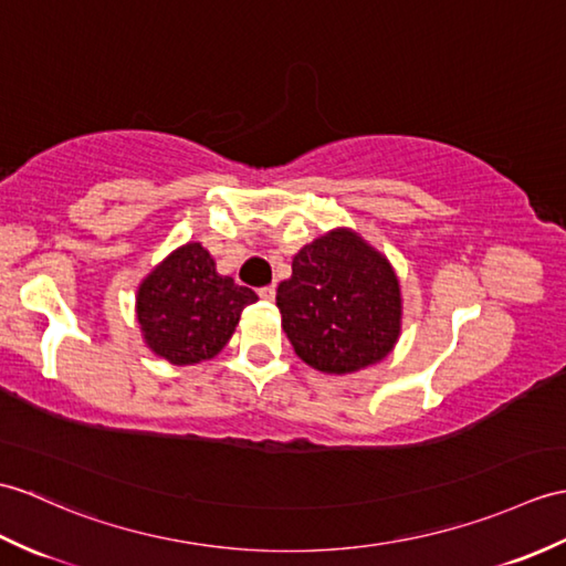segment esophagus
Returning a JSON list of instances; mask_svg holds the SVG:
<instances>
[{
    "label": "esophagus",
    "mask_w": 566,
    "mask_h": 566,
    "mask_svg": "<svg viewBox=\"0 0 566 566\" xmlns=\"http://www.w3.org/2000/svg\"><path fill=\"white\" fill-rule=\"evenodd\" d=\"M258 294H260V298H262V301H274V296H277V286H274V284H270V286H262Z\"/></svg>",
    "instance_id": "1"
}]
</instances>
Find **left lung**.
Returning a JSON list of instances; mask_svg holds the SVG:
<instances>
[{
	"label": "left lung",
	"mask_w": 566,
	"mask_h": 566,
	"mask_svg": "<svg viewBox=\"0 0 566 566\" xmlns=\"http://www.w3.org/2000/svg\"><path fill=\"white\" fill-rule=\"evenodd\" d=\"M282 327L296 357L345 376L384 361L402 331V292L388 258L337 227L294 255L277 289Z\"/></svg>",
	"instance_id": "left-lung-1"
}]
</instances>
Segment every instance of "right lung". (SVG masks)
I'll use <instances>...</instances> for the list:
<instances>
[{"instance_id": "1", "label": "right lung", "mask_w": 566, "mask_h": 566, "mask_svg": "<svg viewBox=\"0 0 566 566\" xmlns=\"http://www.w3.org/2000/svg\"><path fill=\"white\" fill-rule=\"evenodd\" d=\"M253 289L217 272V262L197 241L178 245L137 289L139 331L156 357L174 366L214 359L227 347Z\"/></svg>"}]
</instances>
